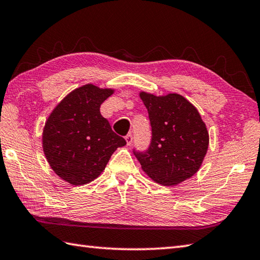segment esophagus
<instances>
[{
    "instance_id": "1",
    "label": "esophagus",
    "mask_w": 260,
    "mask_h": 260,
    "mask_svg": "<svg viewBox=\"0 0 260 260\" xmlns=\"http://www.w3.org/2000/svg\"><path fill=\"white\" fill-rule=\"evenodd\" d=\"M125 140H126L127 145H131L132 143H133V135H132L131 133L127 134V135L125 136Z\"/></svg>"
}]
</instances>
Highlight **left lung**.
<instances>
[{
    "label": "left lung",
    "instance_id": "left-lung-1",
    "mask_svg": "<svg viewBox=\"0 0 260 260\" xmlns=\"http://www.w3.org/2000/svg\"><path fill=\"white\" fill-rule=\"evenodd\" d=\"M152 127L151 143L134 154L142 169L164 186L180 184L194 176L208 147V133L198 110L184 96L141 92Z\"/></svg>",
    "mask_w": 260,
    "mask_h": 260
}]
</instances>
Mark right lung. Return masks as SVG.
Segmentation results:
<instances>
[{
  "instance_id": "obj_1",
  "label": "right lung",
  "mask_w": 260,
  "mask_h": 260,
  "mask_svg": "<svg viewBox=\"0 0 260 260\" xmlns=\"http://www.w3.org/2000/svg\"><path fill=\"white\" fill-rule=\"evenodd\" d=\"M114 93L85 84L56 106L45 124L43 149L55 174L74 186L94 180L126 141L111 129L100 106Z\"/></svg>"
}]
</instances>
